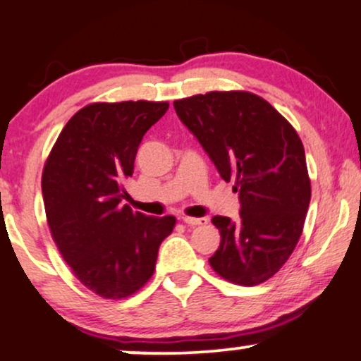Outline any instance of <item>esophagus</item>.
Masks as SVG:
<instances>
[{
    "instance_id": "obj_1",
    "label": "esophagus",
    "mask_w": 361,
    "mask_h": 361,
    "mask_svg": "<svg viewBox=\"0 0 361 361\" xmlns=\"http://www.w3.org/2000/svg\"><path fill=\"white\" fill-rule=\"evenodd\" d=\"M183 223H186L188 226H200V225H207L208 223V218H195V216H183L181 218Z\"/></svg>"
}]
</instances>
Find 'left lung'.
I'll return each mask as SVG.
<instances>
[{
	"instance_id": "8db88e82",
	"label": "left lung",
	"mask_w": 361,
	"mask_h": 361,
	"mask_svg": "<svg viewBox=\"0 0 361 361\" xmlns=\"http://www.w3.org/2000/svg\"><path fill=\"white\" fill-rule=\"evenodd\" d=\"M173 106L240 195L238 221L213 216L221 243L209 264L236 285L267 281L293 253L312 198L302 140L267 99L250 91H209Z\"/></svg>"
}]
</instances>
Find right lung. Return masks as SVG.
Segmentation results:
<instances>
[{"label":"right lung","instance_id":"1","mask_svg":"<svg viewBox=\"0 0 361 361\" xmlns=\"http://www.w3.org/2000/svg\"><path fill=\"white\" fill-rule=\"evenodd\" d=\"M166 102L91 103L59 133L41 176L49 231L73 275L102 298L133 295L153 276L176 218L121 204L147 131Z\"/></svg>","mask_w":361,"mask_h":361}]
</instances>
